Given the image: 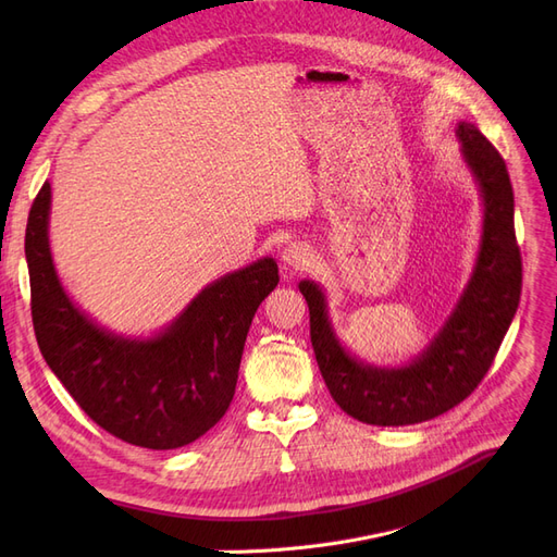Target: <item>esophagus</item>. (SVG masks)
I'll return each instance as SVG.
<instances>
[{"label":"esophagus","mask_w":557,"mask_h":557,"mask_svg":"<svg viewBox=\"0 0 557 557\" xmlns=\"http://www.w3.org/2000/svg\"><path fill=\"white\" fill-rule=\"evenodd\" d=\"M313 260V252L307 244H288L281 250V262L285 269H293V272H299V269H307Z\"/></svg>","instance_id":"1"}]
</instances>
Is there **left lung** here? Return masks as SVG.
<instances>
[{
  "label": "left lung",
  "instance_id": "obj_1",
  "mask_svg": "<svg viewBox=\"0 0 557 557\" xmlns=\"http://www.w3.org/2000/svg\"><path fill=\"white\" fill-rule=\"evenodd\" d=\"M455 137L479 188L481 242L462 295L411 362L381 367L352 356L332 325L325 290L299 281L320 374L334 401L367 425H416L458 407L491 369L518 309L522 264L507 164L476 125L460 121Z\"/></svg>",
  "mask_w": 557,
  "mask_h": 557
}]
</instances>
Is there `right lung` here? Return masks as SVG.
<instances>
[{
  "label": "right lung",
  "mask_w": 557,
  "mask_h": 557,
  "mask_svg": "<svg viewBox=\"0 0 557 557\" xmlns=\"http://www.w3.org/2000/svg\"><path fill=\"white\" fill-rule=\"evenodd\" d=\"M50 199L46 181L25 232L32 320L50 372L117 440L153 450L193 444L230 407L252 315L278 285L276 260L211 281L160 332L117 334L64 290L50 252Z\"/></svg>",
  "instance_id": "obj_1"
}]
</instances>
